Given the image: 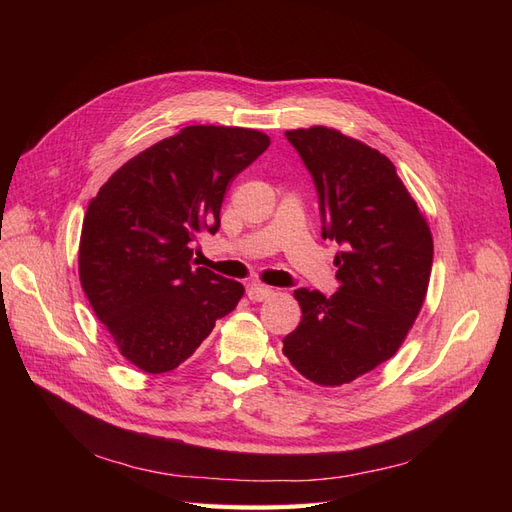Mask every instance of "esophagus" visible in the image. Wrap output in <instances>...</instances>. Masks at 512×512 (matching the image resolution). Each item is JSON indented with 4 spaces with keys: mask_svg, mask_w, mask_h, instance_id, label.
I'll return each instance as SVG.
<instances>
[{
    "mask_svg": "<svg viewBox=\"0 0 512 512\" xmlns=\"http://www.w3.org/2000/svg\"><path fill=\"white\" fill-rule=\"evenodd\" d=\"M271 294H273V288L262 286V284H252L250 288H247V297H250V301H254V303L269 299Z\"/></svg>",
    "mask_w": 512,
    "mask_h": 512,
    "instance_id": "esophagus-1",
    "label": "esophagus"
}]
</instances>
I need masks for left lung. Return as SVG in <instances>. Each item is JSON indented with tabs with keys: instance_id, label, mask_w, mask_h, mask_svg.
<instances>
[{
	"instance_id": "left-lung-1",
	"label": "left lung",
	"mask_w": 512,
	"mask_h": 512,
	"mask_svg": "<svg viewBox=\"0 0 512 512\" xmlns=\"http://www.w3.org/2000/svg\"><path fill=\"white\" fill-rule=\"evenodd\" d=\"M286 138L314 179L322 237L342 252L335 294L294 290L303 318L284 354L307 380L342 386L389 361L412 329L429 286L431 230L380 151L324 126Z\"/></svg>"
}]
</instances>
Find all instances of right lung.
I'll return each mask as SVG.
<instances>
[{"instance_id":"right-lung-1","label":"right lung","mask_w":512,"mask_h":512,"mask_svg":"<svg viewBox=\"0 0 512 512\" xmlns=\"http://www.w3.org/2000/svg\"><path fill=\"white\" fill-rule=\"evenodd\" d=\"M258 130L188 126L111 175L87 207L79 275L119 352L147 374L179 367L243 297L194 267L192 241L215 235L228 183L269 147Z\"/></svg>"}]
</instances>
